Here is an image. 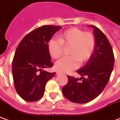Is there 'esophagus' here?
<instances>
[{
    "instance_id": "34e87169",
    "label": "esophagus",
    "mask_w": 120,
    "mask_h": 120,
    "mask_svg": "<svg viewBox=\"0 0 120 120\" xmlns=\"http://www.w3.org/2000/svg\"><path fill=\"white\" fill-rule=\"evenodd\" d=\"M61 72H59V71H57V72L56 73V74L57 75H59V74H61Z\"/></svg>"
}]
</instances>
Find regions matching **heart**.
Here are the masks:
<instances>
[{
  "label": "heart",
  "mask_w": 120,
  "mask_h": 120,
  "mask_svg": "<svg viewBox=\"0 0 120 120\" xmlns=\"http://www.w3.org/2000/svg\"><path fill=\"white\" fill-rule=\"evenodd\" d=\"M95 38L92 33L85 32L79 28H70L59 35V40L52 38L48 43L49 54L58 59L63 54V45L70 46L68 54L55 64V68L60 72L68 73L77 68L80 63H85L92 56L95 48Z\"/></svg>",
  "instance_id": "b5f03b06"
}]
</instances>
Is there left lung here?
<instances>
[{
	"mask_svg": "<svg viewBox=\"0 0 120 120\" xmlns=\"http://www.w3.org/2000/svg\"><path fill=\"white\" fill-rule=\"evenodd\" d=\"M91 27L94 28L96 44L88 62L77 71L83 77L68 75V82L62 88L64 96L74 103L84 104L96 98L104 90L114 67V54L109 40L98 28Z\"/></svg>",
	"mask_w": 120,
	"mask_h": 120,
	"instance_id": "obj_1",
	"label": "left lung"
}]
</instances>
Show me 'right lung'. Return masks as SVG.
I'll use <instances>...</instances> for the list:
<instances>
[{
  "label": "right lung",
  "instance_id": "right-lung-1",
  "mask_svg": "<svg viewBox=\"0 0 120 120\" xmlns=\"http://www.w3.org/2000/svg\"><path fill=\"white\" fill-rule=\"evenodd\" d=\"M56 25H43L23 38L16 48L12 63L14 85L20 97L25 101L35 102L44 95L46 84L56 73L43 68L53 66L48 43L61 29Z\"/></svg>",
  "mask_w": 120,
  "mask_h": 120
}]
</instances>
